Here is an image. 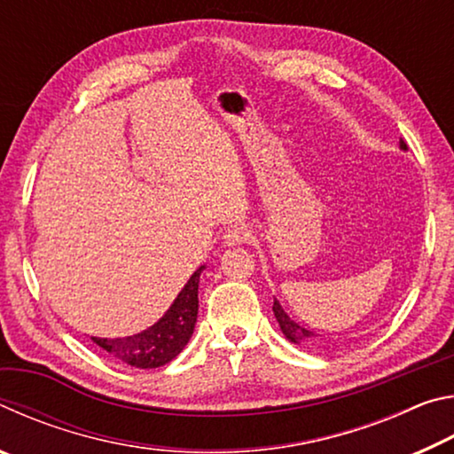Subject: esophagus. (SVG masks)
Here are the masks:
<instances>
[{
  "mask_svg": "<svg viewBox=\"0 0 454 454\" xmlns=\"http://www.w3.org/2000/svg\"><path fill=\"white\" fill-rule=\"evenodd\" d=\"M248 230H246L244 226H232L226 230L224 234V244L226 246H238V244H244L246 240H248Z\"/></svg>",
  "mask_w": 454,
  "mask_h": 454,
  "instance_id": "34e87169",
  "label": "esophagus"
}]
</instances>
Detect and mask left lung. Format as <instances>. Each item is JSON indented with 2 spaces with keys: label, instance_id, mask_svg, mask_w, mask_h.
Returning a JSON list of instances; mask_svg holds the SVG:
<instances>
[{
  "label": "left lung",
  "instance_id": "8db88e82",
  "mask_svg": "<svg viewBox=\"0 0 454 454\" xmlns=\"http://www.w3.org/2000/svg\"><path fill=\"white\" fill-rule=\"evenodd\" d=\"M401 148L406 150L404 140H401ZM272 310H274L276 320H278L280 330H282L284 336H286L290 342H294V344H306V347H314V344L318 342V334H314L312 330L304 328V326L298 325V322L292 320V318L288 317V314L284 312V309L280 306V302L276 301V298H274Z\"/></svg>",
  "mask_w": 454,
  "mask_h": 454
}]
</instances>
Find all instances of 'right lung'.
Here are the masks:
<instances>
[{
	"instance_id": "right-lung-1",
	"label": "right lung",
	"mask_w": 454,
	"mask_h": 454,
	"mask_svg": "<svg viewBox=\"0 0 454 454\" xmlns=\"http://www.w3.org/2000/svg\"><path fill=\"white\" fill-rule=\"evenodd\" d=\"M204 266L190 276L186 286L176 298L168 312L156 325L144 333L126 338H98L91 336L99 348L110 352L121 363L136 368L164 366L180 355L194 333L198 318V282Z\"/></svg>"
}]
</instances>
